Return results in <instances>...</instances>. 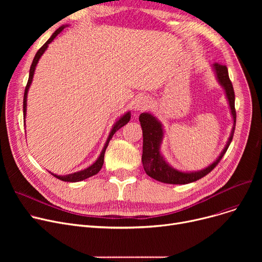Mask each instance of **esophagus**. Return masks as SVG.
<instances>
[{
	"label": "esophagus",
	"mask_w": 262,
	"mask_h": 262,
	"mask_svg": "<svg viewBox=\"0 0 262 262\" xmlns=\"http://www.w3.org/2000/svg\"><path fill=\"white\" fill-rule=\"evenodd\" d=\"M148 106V100L146 98H139L136 101L134 105L135 112H142V110H145Z\"/></svg>",
	"instance_id": "esophagus-1"
}]
</instances>
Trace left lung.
<instances>
[{
    "label": "left lung",
    "instance_id": "left-lung-1",
    "mask_svg": "<svg viewBox=\"0 0 262 262\" xmlns=\"http://www.w3.org/2000/svg\"><path fill=\"white\" fill-rule=\"evenodd\" d=\"M213 69L215 71L216 78L220 84L224 88L226 98L229 103V107L231 110V116L233 119V126L231 129V134L229 139L223 149L221 155L219 158L208 166L206 169H203L198 172H181L172 168L170 164L164 160L160 153V144L163 138V129L161 123L150 114L143 113L139 117V121L142 127L143 133V150H142V163L144 171L148 176L154 180L164 183V184H173V185H185L189 183H193L199 181L200 178L204 177L210 173L216 164L222 159L224 154L232 140L233 133L236 127V109H235V91L231 81L228 76V70L225 64L213 63Z\"/></svg>",
    "mask_w": 262,
    "mask_h": 262
}]
</instances>
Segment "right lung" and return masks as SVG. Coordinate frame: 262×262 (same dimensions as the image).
<instances>
[{
	"label": "right lung",
	"mask_w": 262,
	"mask_h": 262,
	"mask_svg": "<svg viewBox=\"0 0 262 262\" xmlns=\"http://www.w3.org/2000/svg\"><path fill=\"white\" fill-rule=\"evenodd\" d=\"M63 29H64V25L60 26L58 30L55 31V33L51 36V38L47 41V42H46L42 47H41V48L38 50V52H37L36 55H35L34 60H33V62H32L31 69H30L29 80H27V84H26V87H25V90H24V98H23V117H24V119H25V115H26V99H27V92H29L30 86H31V84H32V80H33V77H34V72H35L36 66H37V63H38L40 57L42 56V54L45 53V51L48 49V46L52 42V41L55 39V37H56ZM129 120H130V113L128 112V113H126L124 116H122V117L116 122V124L114 125L112 132H110V134H109V136H108L107 141H106V143H105V145H104V147H103V150H102L101 155L99 156L98 160H96V161L92 164V166H90L89 168H87V169H85V170H82V171H79V172H75V173H73V174L62 175V176L56 175V174H53V173H51V172H50V173H51L54 177L58 178V180H60V181H62V182H69V183H75V182L84 181V180H86V178L91 177V176L95 175L96 173H99L100 170L102 169L103 163H104L105 150H106V148H107V146H108V143H109L110 139L113 138V136L115 135V133H116L118 129H120L122 126L125 125L126 123H128ZM24 121H25V120H24Z\"/></svg>",
	"instance_id": "1"
}]
</instances>
